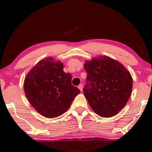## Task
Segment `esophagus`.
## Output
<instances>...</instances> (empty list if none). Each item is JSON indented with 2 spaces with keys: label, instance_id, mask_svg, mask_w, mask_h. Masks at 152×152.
<instances>
[{
  "label": "esophagus",
  "instance_id": "1",
  "mask_svg": "<svg viewBox=\"0 0 152 152\" xmlns=\"http://www.w3.org/2000/svg\"><path fill=\"white\" fill-rule=\"evenodd\" d=\"M78 88H79V89H80V91H83V84H80V85H78Z\"/></svg>",
  "mask_w": 152,
  "mask_h": 152
}]
</instances>
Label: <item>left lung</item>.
Segmentation results:
<instances>
[{"instance_id":"1","label":"left lung","mask_w":152,"mask_h":152,"mask_svg":"<svg viewBox=\"0 0 152 152\" xmlns=\"http://www.w3.org/2000/svg\"><path fill=\"white\" fill-rule=\"evenodd\" d=\"M86 83L83 93L99 116H115L126 106L132 94L133 80L129 71L109 56H100L86 61Z\"/></svg>"}]
</instances>
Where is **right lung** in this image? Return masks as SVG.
<instances>
[{
	"label": "right lung",
	"mask_w": 152,
	"mask_h": 152,
	"mask_svg": "<svg viewBox=\"0 0 152 152\" xmlns=\"http://www.w3.org/2000/svg\"><path fill=\"white\" fill-rule=\"evenodd\" d=\"M24 91L28 102L42 116L55 118L70 107L80 94L71 84V75L64 71L59 61L46 58L31 69L24 81Z\"/></svg>",
	"instance_id": "add662e5"
}]
</instances>
